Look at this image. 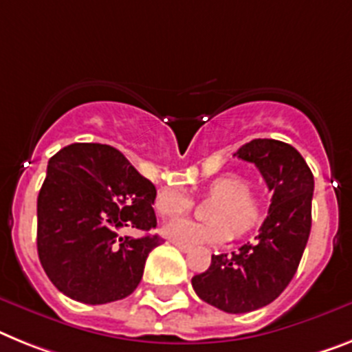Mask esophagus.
Instances as JSON below:
<instances>
[{"label":"esophagus","instance_id":"34e87169","mask_svg":"<svg viewBox=\"0 0 352 352\" xmlns=\"http://www.w3.org/2000/svg\"><path fill=\"white\" fill-rule=\"evenodd\" d=\"M177 247V249L181 250V252H190L191 247H188V245H181V243H173Z\"/></svg>","mask_w":352,"mask_h":352}]
</instances>
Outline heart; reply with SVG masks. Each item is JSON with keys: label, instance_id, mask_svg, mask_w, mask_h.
<instances>
[{"label": "heart", "instance_id": "obj_1", "mask_svg": "<svg viewBox=\"0 0 352 352\" xmlns=\"http://www.w3.org/2000/svg\"><path fill=\"white\" fill-rule=\"evenodd\" d=\"M214 202L211 218L217 221L199 223L190 218H175L162 227V234L173 243L197 245L226 243L232 236L250 231L261 218V204L250 193V182L238 173H226L209 184ZM191 208L190 195L182 188L166 186L155 195V209L161 217H177Z\"/></svg>", "mask_w": 352, "mask_h": 352}]
</instances>
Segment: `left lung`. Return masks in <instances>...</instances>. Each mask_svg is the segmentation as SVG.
<instances>
[{
  "label": "left lung",
  "instance_id": "obj_1",
  "mask_svg": "<svg viewBox=\"0 0 352 352\" xmlns=\"http://www.w3.org/2000/svg\"><path fill=\"white\" fill-rule=\"evenodd\" d=\"M254 162L272 191L268 217L254 243L211 258L191 279L200 299L227 313H249L276 300L294 279L311 229L313 173L297 150L277 140H252L234 153Z\"/></svg>",
  "mask_w": 352,
  "mask_h": 352
}]
</instances>
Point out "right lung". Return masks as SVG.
Returning a JSON list of instances; mask_svg holds the SVG:
<instances>
[{
    "label": "right lung",
    "mask_w": 352,
    "mask_h": 352,
    "mask_svg": "<svg viewBox=\"0 0 352 352\" xmlns=\"http://www.w3.org/2000/svg\"><path fill=\"white\" fill-rule=\"evenodd\" d=\"M155 195V186L109 144L58 150L37 197V252L57 290L84 304L131 295L162 238H134L123 229L157 226Z\"/></svg>",
    "instance_id": "add662e5"
}]
</instances>
